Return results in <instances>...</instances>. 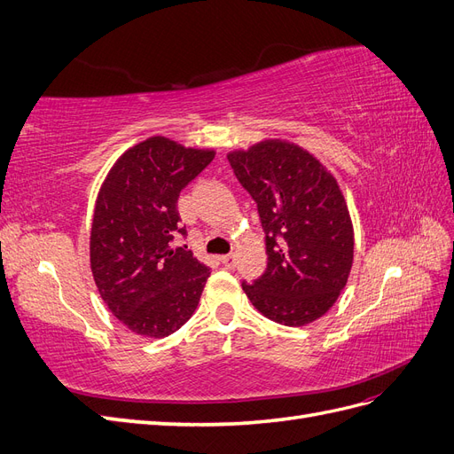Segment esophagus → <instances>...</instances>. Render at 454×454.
Instances as JSON below:
<instances>
[{"mask_svg": "<svg viewBox=\"0 0 454 454\" xmlns=\"http://www.w3.org/2000/svg\"><path fill=\"white\" fill-rule=\"evenodd\" d=\"M239 263L237 254H229V255H222V265H225L227 269H235Z\"/></svg>", "mask_w": 454, "mask_h": 454, "instance_id": "esophagus-1", "label": "esophagus"}]
</instances>
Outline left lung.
Wrapping results in <instances>:
<instances>
[{
    "instance_id": "left-lung-1",
    "label": "left lung",
    "mask_w": 454,
    "mask_h": 454,
    "mask_svg": "<svg viewBox=\"0 0 454 454\" xmlns=\"http://www.w3.org/2000/svg\"><path fill=\"white\" fill-rule=\"evenodd\" d=\"M257 204L267 269L242 290L269 320L305 325L333 307L347 286L354 231L335 177L309 151L267 140L227 155Z\"/></svg>"
}]
</instances>
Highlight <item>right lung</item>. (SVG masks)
<instances>
[{
    "instance_id": "obj_1",
    "label": "right lung",
    "mask_w": 454,
    "mask_h": 454,
    "mask_svg": "<svg viewBox=\"0 0 454 454\" xmlns=\"http://www.w3.org/2000/svg\"><path fill=\"white\" fill-rule=\"evenodd\" d=\"M214 155L153 136L125 151L102 184L90 269L107 309L134 333L168 337L199 305L210 269L174 246L187 237L177 199Z\"/></svg>"
}]
</instances>
